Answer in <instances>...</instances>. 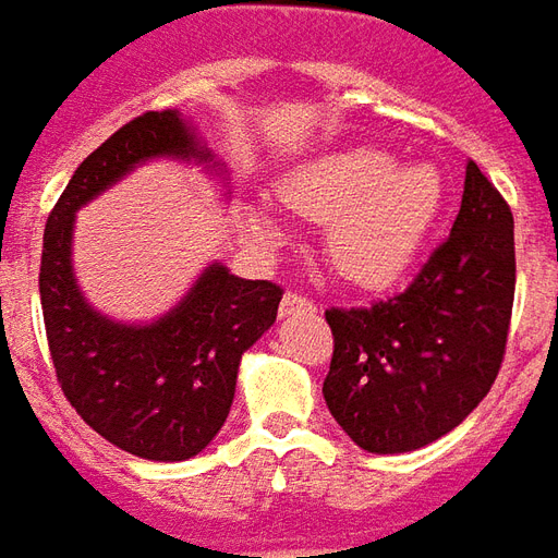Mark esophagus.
<instances>
[{
    "label": "esophagus",
    "mask_w": 558,
    "mask_h": 558,
    "mask_svg": "<svg viewBox=\"0 0 558 558\" xmlns=\"http://www.w3.org/2000/svg\"><path fill=\"white\" fill-rule=\"evenodd\" d=\"M300 312H315V303L310 298H300L298 291H288L282 298V306H279V315H300Z\"/></svg>",
    "instance_id": "esophagus-1"
}]
</instances>
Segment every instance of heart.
I'll return each instance as SVG.
<instances>
[{
    "label": "heart",
    "instance_id": "1",
    "mask_svg": "<svg viewBox=\"0 0 558 558\" xmlns=\"http://www.w3.org/2000/svg\"><path fill=\"white\" fill-rule=\"evenodd\" d=\"M279 201L312 225H327L324 252L342 279L381 288L397 282L421 255L445 204V180L433 165H397L375 146L324 153L279 185ZM246 225L276 243L279 222L264 207L246 209Z\"/></svg>",
    "mask_w": 558,
    "mask_h": 558
}]
</instances>
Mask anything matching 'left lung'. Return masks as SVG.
Instances as JSON below:
<instances>
[{"instance_id":"8db88e82","label":"left lung","mask_w":558,"mask_h":558,"mask_svg":"<svg viewBox=\"0 0 558 558\" xmlns=\"http://www.w3.org/2000/svg\"><path fill=\"white\" fill-rule=\"evenodd\" d=\"M517 286L513 216L465 165L450 236L390 300L327 310L333 357L324 402L357 448L405 453L448 436L496 381Z\"/></svg>"}]
</instances>
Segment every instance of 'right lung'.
Returning a JSON list of instances; mask_svg holds the SVG:
<instances>
[{"mask_svg":"<svg viewBox=\"0 0 558 558\" xmlns=\"http://www.w3.org/2000/svg\"><path fill=\"white\" fill-rule=\"evenodd\" d=\"M161 156L209 161L180 110H146L81 161L45 225L38 291L57 381L74 412L134 457L177 462L222 429L240 357L276 322L282 288L209 264L183 303L153 324L110 322L86 303L71 270L74 213Z\"/></svg>","mask_w":558,"mask_h":558,"instance_id":"right-lung-1","label":"right lung"}]
</instances>
